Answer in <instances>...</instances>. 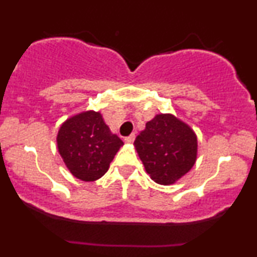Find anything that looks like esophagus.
Listing matches in <instances>:
<instances>
[{
  "label": "esophagus",
  "instance_id": "esophagus-1",
  "mask_svg": "<svg viewBox=\"0 0 257 257\" xmlns=\"http://www.w3.org/2000/svg\"><path fill=\"white\" fill-rule=\"evenodd\" d=\"M134 140H135V135L134 134H132V135H129V137L124 138V143L125 144H133V143H134Z\"/></svg>",
  "mask_w": 257,
  "mask_h": 257
}]
</instances>
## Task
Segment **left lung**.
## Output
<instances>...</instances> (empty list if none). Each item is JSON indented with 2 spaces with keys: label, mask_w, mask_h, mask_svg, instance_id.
Returning <instances> with one entry per match:
<instances>
[{
  "label": "left lung",
  "mask_w": 257,
  "mask_h": 257,
  "mask_svg": "<svg viewBox=\"0 0 257 257\" xmlns=\"http://www.w3.org/2000/svg\"><path fill=\"white\" fill-rule=\"evenodd\" d=\"M134 146L150 178L164 186L185 176L198 156L196 133L172 113H158L149 120Z\"/></svg>",
  "instance_id": "left-lung-1"
}]
</instances>
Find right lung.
<instances>
[{
    "label": "right lung",
    "mask_w": 257,
    "mask_h": 257,
    "mask_svg": "<svg viewBox=\"0 0 257 257\" xmlns=\"http://www.w3.org/2000/svg\"><path fill=\"white\" fill-rule=\"evenodd\" d=\"M123 141L106 124L100 111H82L69 117L57 135L59 155L67 170L81 181L105 175Z\"/></svg>",
    "instance_id": "right-lung-1"
}]
</instances>
